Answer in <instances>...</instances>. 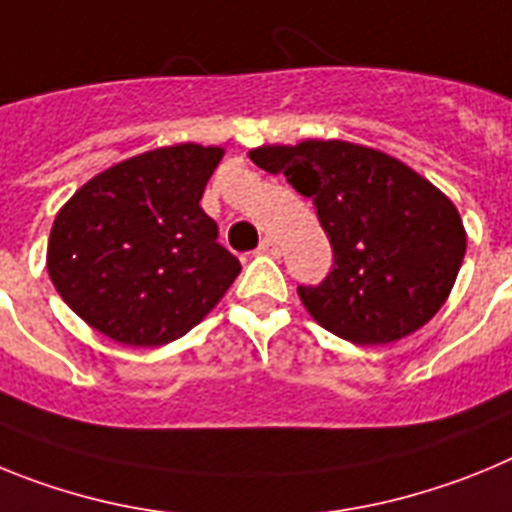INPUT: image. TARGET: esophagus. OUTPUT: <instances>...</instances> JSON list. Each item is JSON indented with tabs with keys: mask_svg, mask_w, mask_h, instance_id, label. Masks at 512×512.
Listing matches in <instances>:
<instances>
[{
	"mask_svg": "<svg viewBox=\"0 0 512 512\" xmlns=\"http://www.w3.org/2000/svg\"><path fill=\"white\" fill-rule=\"evenodd\" d=\"M259 253H264V256H279V253H282V246H279L274 238H264V241L259 243Z\"/></svg>",
	"mask_w": 512,
	"mask_h": 512,
	"instance_id": "obj_1",
	"label": "esophagus"
}]
</instances>
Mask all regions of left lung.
Instances as JSON below:
<instances>
[{"label":"left lung","mask_w":512,"mask_h":512,"mask_svg":"<svg viewBox=\"0 0 512 512\" xmlns=\"http://www.w3.org/2000/svg\"><path fill=\"white\" fill-rule=\"evenodd\" d=\"M248 158L315 202L333 271L297 295L333 336L356 346L400 341L449 300L467 230L454 202L418 171L348 140L259 146Z\"/></svg>","instance_id":"obj_1"}]
</instances>
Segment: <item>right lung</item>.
<instances>
[{
  "mask_svg": "<svg viewBox=\"0 0 512 512\" xmlns=\"http://www.w3.org/2000/svg\"><path fill=\"white\" fill-rule=\"evenodd\" d=\"M225 148L176 143L92 176L58 210L48 274L63 302L122 346L182 338L241 274L200 207Z\"/></svg>",
  "mask_w": 512,
  "mask_h": 512,
  "instance_id": "obj_1",
  "label": "right lung"
}]
</instances>
